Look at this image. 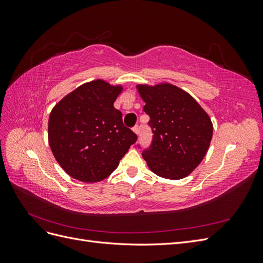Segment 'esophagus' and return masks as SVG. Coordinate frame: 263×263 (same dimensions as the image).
Returning a JSON list of instances; mask_svg holds the SVG:
<instances>
[{
  "mask_svg": "<svg viewBox=\"0 0 263 263\" xmlns=\"http://www.w3.org/2000/svg\"><path fill=\"white\" fill-rule=\"evenodd\" d=\"M133 132H134L135 134H136V135H138V134H139V126H137V125L135 126L134 128H133Z\"/></svg>",
  "mask_w": 263,
  "mask_h": 263,
  "instance_id": "obj_1",
  "label": "esophagus"
}]
</instances>
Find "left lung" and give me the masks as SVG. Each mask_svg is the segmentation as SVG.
<instances>
[{
	"mask_svg": "<svg viewBox=\"0 0 263 263\" xmlns=\"http://www.w3.org/2000/svg\"><path fill=\"white\" fill-rule=\"evenodd\" d=\"M145 102L154 138L142 151L148 168L157 176L180 180L202 162L213 137V123L196 100L168 82L137 84Z\"/></svg>",
	"mask_w": 263,
	"mask_h": 263,
	"instance_id": "8db88e82",
	"label": "left lung"
}]
</instances>
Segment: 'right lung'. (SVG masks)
<instances>
[{"instance_id":"obj_1","label":"right lung","mask_w":263,"mask_h":263,"mask_svg":"<svg viewBox=\"0 0 263 263\" xmlns=\"http://www.w3.org/2000/svg\"><path fill=\"white\" fill-rule=\"evenodd\" d=\"M124 90L97 79L83 83L53 106L48 121L52 155L71 178L97 183L117 168L137 136L123 125L114 102Z\"/></svg>"}]
</instances>
